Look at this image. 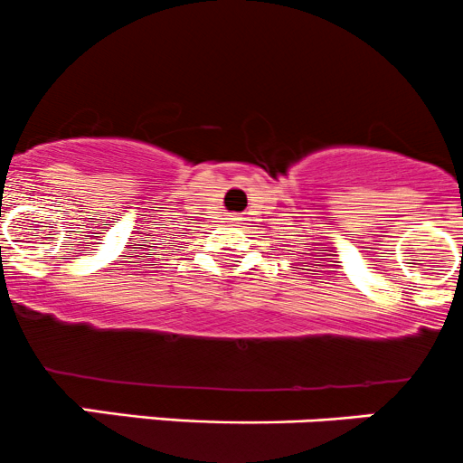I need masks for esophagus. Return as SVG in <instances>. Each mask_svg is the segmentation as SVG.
<instances>
[{"mask_svg": "<svg viewBox=\"0 0 463 463\" xmlns=\"http://www.w3.org/2000/svg\"><path fill=\"white\" fill-rule=\"evenodd\" d=\"M227 221H230V222H232V225H238V222H241V221H242V218H241V216H238V213H233V216H230V218H227Z\"/></svg>", "mask_w": 463, "mask_h": 463, "instance_id": "34e87169", "label": "esophagus"}]
</instances>
